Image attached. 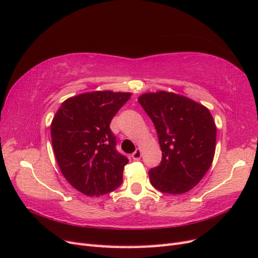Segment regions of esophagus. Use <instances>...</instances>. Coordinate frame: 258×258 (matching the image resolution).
I'll list each match as a JSON object with an SVG mask.
<instances>
[{
    "label": "esophagus",
    "mask_w": 258,
    "mask_h": 258,
    "mask_svg": "<svg viewBox=\"0 0 258 258\" xmlns=\"http://www.w3.org/2000/svg\"><path fill=\"white\" fill-rule=\"evenodd\" d=\"M141 156H142L141 150L138 148V150L134 154H132V158H134V160H140V159H141Z\"/></svg>",
    "instance_id": "esophagus-1"
}]
</instances>
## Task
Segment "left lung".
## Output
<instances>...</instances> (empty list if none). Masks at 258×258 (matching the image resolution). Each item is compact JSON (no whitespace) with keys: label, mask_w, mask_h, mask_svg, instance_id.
<instances>
[{"label":"left lung","mask_w":258,"mask_h":258,"mask_svg":"<svg viewBox=\"0 0 258 258\" xmlns=\"http://www.w3.org/2000/svg\"><path fill=\"white\" fill-rule=\"evenodd\" d=\"M139 102L153 120L162 159L148 171L161 192L181 195L194 188L212 165L216 126L209 108L174 92H147Z\"/></svg>","instance_id":"8db88e82"}]
</instances>
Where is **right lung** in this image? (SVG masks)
Here are the masks:
<instances>
[{"instance_id":"right-lung-1","label":"right lung","mask_w":258,"mask_h":258,"mask_svg":"<svg viewBox=\"0 0 258 258\" xmlns=\"http://www.w3.org/2000/svg\"><path fill=\"white\" fill-rule=\"evenodd\" d=\"M131 92H85L67 99L53 116L51 143L61 173L89 197L115 190L129 160L116 151L110 129L115 114Z\"/></svg>"}]
</instances>
